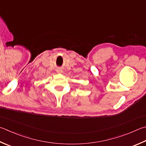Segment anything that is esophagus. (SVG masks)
Segmentation results:
<instances>
[{
    "instance_id": "34e87169",
    "label": "esophagus",
    "mask_w": 146,
    "mask_h": 146,
    "mask_svg": "<svg viewBox=\"0 0 146 146\" xmlns=\"http://www.w3.org/2000/svg\"><path fill=\"white\" fill-rule=\"evenodd\" d=\"M57 72L59 73H60L62 72V71L61 70H60V69H57Z\"/></svg>"
}]
</instances>
